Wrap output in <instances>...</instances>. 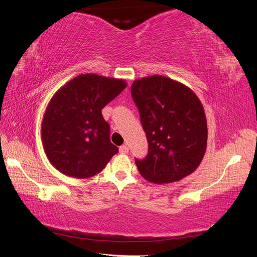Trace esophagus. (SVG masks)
I'll return each instance as SVG.
<instances>
[{"mask_svg": "<svg viewBox=\"0 0 257 257\" xmlns=\"http://www.w3.org/2000/svg\"><path fill=\"white\" fill-rule=\"evenodd\" d=\"M128 151H129V148L125 145H122L121 147H120L119 148V152L120 154H128Z\"/></svg>", "mask_w": 257, "mask_h": 257, "instance_id": "esophagus-1", "label": "esophagus"}]
</instances>
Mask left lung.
Here are the masks:
<instances>
[{"label": "left lung", "instance_id": "obj_1", "mask_svg": "<svg viewBox=\"0 0 257 257\" xmlns=\"http://www.w3.org/2000/svg\"><path fill=\"white\" fill-rule=\"evenodd\" d=\"M132 97L148 140V154L136 166L157 184L179 181L192 173L206 150L203 106L189 87L165 76L135 80Z\"/></svg>", "mask_w": 257, "mask_h": 257}]
</instances>
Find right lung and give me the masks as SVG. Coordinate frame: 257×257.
I'll list each match as a JSON object with an SVG mask.
<instances>
[{"label":"right lung","instance_id":"obj_1","mask_svg":"<svg viewBox=\"0 0 257 257\" xmlns=\"http://www.w3.org/2000/svg\"><path fill=\"white\" fill-rule=\"evenodd\" d=\"M125 86L122 79L83 74L53 96L43 118L42 143L58 171L78 179L94 177L117 154L101 109Z\"/></svg>","mask_w":257,"mask_h":257}]
</instances>
